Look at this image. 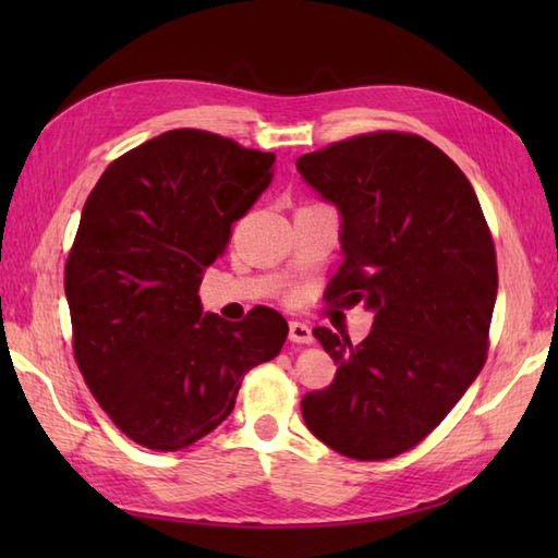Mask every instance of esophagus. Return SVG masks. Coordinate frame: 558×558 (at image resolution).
<instances>
[{
	"label": "esophagus",
	"mask_w": 558,
	"mask_h": 558,
	"mask_svg": "<svg viewBox=\"0 0 558 558\" xmlns=\"http://www.w3.org/2000/svg\"><path fill=\"white\" fill-rule=\"evenodd\" d=\"M290 340L302 342V345H310V342L314 340L312 328L302 322H290Z\"/></svg>",
	"instance_id": "1"
}]
</instances>
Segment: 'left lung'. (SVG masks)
Returning a JSON list of instances; mask_svg holds the SVG:
<instances>
[{"label": "left lung", "instance_id": "1", "mask_svg": "<svg viewBox=\"0 0 558 558\" xmlns=\"http://www.w3.org/2000/svg\"><path fill=\"white\" fill-rule=\"evenodd\" d=\"M342 216V264L326 298L364 302L360 345L314 336L336 378L302 398V417L352 460H388L424 441L487 362L499 290L496 248L475 189L417 134L369 132L298 158Z\"/></svg>", "mask_w": 558, "mask_h": 558}]
</instances>
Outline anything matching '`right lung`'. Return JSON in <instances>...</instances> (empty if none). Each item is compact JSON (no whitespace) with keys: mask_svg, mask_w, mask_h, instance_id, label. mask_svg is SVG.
I'll return each mask as SVG.
<instances>
[{"mask_svg":"<svg viewBox=\"0 0 558 558\" xmlns=\"http://www.w3.org/2000/svg\"><path fill=\"white\" fill-rule=\"evenodd\" d=\"M272 153L172 129L112 160L64 266L74 360L120 432L182 450L228 420L244 374L276 357L288 322L201 310L206 268L272 180Z\"/></svg>","mask_w":558,"mask_h":558,"instance_id":"1","label":"right lung"}]
</instances>
